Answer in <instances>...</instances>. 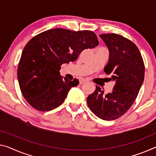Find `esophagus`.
I'll return each instance as SVG.
<instances>
[{"mask_svg":"<svg viewBox=\"0 0 156 156\" xmlns=\"http://www.w3.org/2000/svg\"><path fill=\"white\" fill-rule=\"evenodd\" d=\"M86 82V81L85 80H83V79H81V80H80V84H83V83H84Z\"/></svg>","mask_w":156,"mask_h":156,"instance_id":"esophagus-1","label":"esophagus"}]
</instances>
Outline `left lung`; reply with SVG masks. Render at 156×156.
<instances>
[{"mask_svg":"<svg viewBox=\"0 0 156 156\" xmlns=\"http://www.w3.org/2000/svg\"><path fill=\"white\" fill-rule=\"evenodd\" d=\"M100 37L109 52L104 71L111 75L109 80L115 84L112 92L106 95L96 86L87 98V104L100 119L111 121L121 117L133 105L143 83L145 68L140 50L130 40L115 33Z\"/></svg>","mask_w":156,"mask_h":156,"instance_id":"left-lung-1","label":"left lung"}]
</instances>
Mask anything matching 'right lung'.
<instances>
[{
  "mask_svg": "<svg viewBox=\"0 0 156 156\" xmlns=\"http://www.w3.org/2000/svg\"><path fill=\"white\" fill-rule=\"evenodd\" d=\"M99 44L92 31L55 28L33 37L23 49L17 78L21 91L31 107L50 111L61 105L70 88L79 84L60 75L61 65L75 61L81 51Z\"/></svg>",
  "mask_w": 156,
  "mask_h": 156,
  "instance_id": "1",
  "label": "right lung"
}]
</instances>
